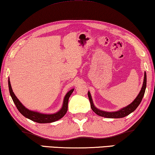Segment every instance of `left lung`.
I'll return each mask as SVG.
<instances>
[{"label": "left lung", "mask_w": 155, "mask_h": 155, "mask_svg": "<svg viewBox=\"0 0 155 155\" xmlns=\"http://www.w3.org/2000/svg\"><path fill=\"white\" fill-rule=\"evenodd\" d=\"M146 85H147V75H146V73H145V75H144V81H143V87H142L140 92L136 98L135 99V100L133 101L132 103L130 104L127 106V107L122 108V109H120L117 111H114V112H108V111H101V110H99L97 109V108L95 107L94 104H93V101H92V97H91L90 92H88V97L90 101L91 108H92V111H94L95 114L100 116H102V117L109 118H119L125 117V116L129 115V114L134 111L135 110L137 109V107H138L140 104L144 94H145Z\"/></svg>", "instance_id": "obj_1"}]
</instances>
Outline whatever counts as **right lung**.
<instances>
[{"mask_svg":"<svg viewBox=\"0 0 155 155\" xmlns=\"http://www.w3.org/2000/svg\"><path fill=\"white\" fill-rule=\"evenodd\" d=\"M8 87H9V91L10 96H11L12 101L15 104L17 109L18 111L22 114L25 117H26L29 119H30L33 121L39 123V124H47V123H52L54 121H56L61 118L63 117L66 112L68 111V99L69 97H71L72 93H73L74 89H72L70 90L68 92L65 94L64 97V100H63V106L60 111H58L56 114H41L37 111H31L27 109L25 106L22 105V104L19 101V99L17 98L15 94H14L13 91L12 90L11 84H10V80H8Z\"/></svg>","mask_w":155,"mask_h":155,"instance_id":"add662e5","label":"right lung"}]
</instances>
